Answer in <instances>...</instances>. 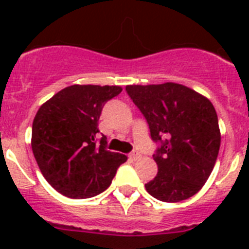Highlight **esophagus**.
Here are the masks:
<instances>
[{
    "mask_svg": "<svg viewBox=\"0 0 249 249\" xmlns=\"http://www.w3.org/2000/svg\"><path fill=\"white\" fill-rule=\"evenodd\" d=\"M129 158H130L132 160H138L141 158V154L138 151H133L129 154Z\"/></svg>",
    "mask_w": 249,
    "mask_h": 249,
    "instance_id": "obj_1",
    "label": "esophagus"
}]
</instances>
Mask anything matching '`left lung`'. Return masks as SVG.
I'll return each mask as SVG.
<instances>
[{
    "instance_id": "left-lung-1",
    "label": "left lung",
    "mask_w": 249,
    "mask_h": 249,
    "mask_svg": "<svg viewBox=\"0 0 249 249\" xmlns=\"http://www.w3.org/2000/svg\"><path fill=\"white\" fill-rule=\"evenodd\" d=\"M133 103L147 121L158 164L146 190L158 200L177 203L203 187L221 144L216 109L209 99L181 84L128 85Z\"/></svg>"
}]
</instances>
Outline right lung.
Wrapping results in <instances>:
<instances>
[{"label": "right lung", "mask_w": 249, "mask_h": 249, "mask_svg": "<svg viewBox=\"0 0 249 249\" xmlns=\"http://www.w3.org/2000/svg\"><path fill=\"white\" fill-rule=\"evenodd\" d=\"M120 86L71 85L45 102L32 124V151L45 179L64 196L85 199L103 193L126 156L98 142V120Z\"/></svg>", "instance_id": "right-lung-1"}]
</instances>
